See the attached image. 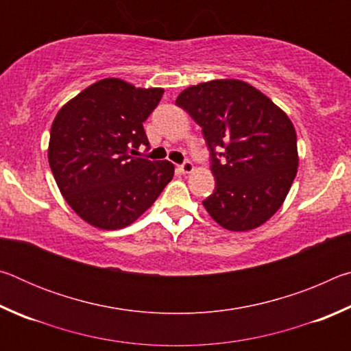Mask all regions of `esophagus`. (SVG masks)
<instances>
[{
	"instance_id": "esophagus-1",
	"label": "esophagus",
	"mask_w": 351,
	"mask_h": 351,
	"mask_svg": "<svg viewBox=\"0 0 351 351\" xmlns=\"http://www.w3.org/2000/svg\"><path fill=\"white\" fill-rule=\"evenodd\" d=\"M180 171H181L182 175H189V173H192V171H193V164L190 162V161H186V162L180 165Z\"/></svg>"
}]
</instances>
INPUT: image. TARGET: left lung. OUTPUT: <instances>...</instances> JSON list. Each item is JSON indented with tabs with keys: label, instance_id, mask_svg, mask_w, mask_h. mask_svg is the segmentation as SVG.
<instances>
[{
	"label": "left lung",
	"instance_id": "left-lung-1",
	"mask_svg": "<svg viewBox=\"0 0 351 351\" xmlns=\"http://www.w3.org/2000/svg\"><path fill=\"white\" fill-rule=\"evenodd\" d=\"M203 128L217 186L203 206L228 230H252L280 209L299 165L293 122L249 83L210 80L176 99ZM218 156L223 158L219 162Z\"/></svg>",
	"mask_w": 351,
	"mask_h": 351
}]
</instances>
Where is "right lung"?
Instances as JSON below:
<instances>
[{"mask_svg": "<svg viewBox=\"0 0 351 351\" xmlns=\"http://www.w3.org/2000/svg\"><path fill=\"white\" fill-rule=\"evenodd\" d=\"M162 88L99 80L64 104L52 122L47 159L63 198L83 221L116 230L134 223L175 175L169 161L136 158Z\"/></svg>", "mask_w": 351, "mask_h": 351, "instance_id": "obj_1", "label": "right lung"}]
</instances>
